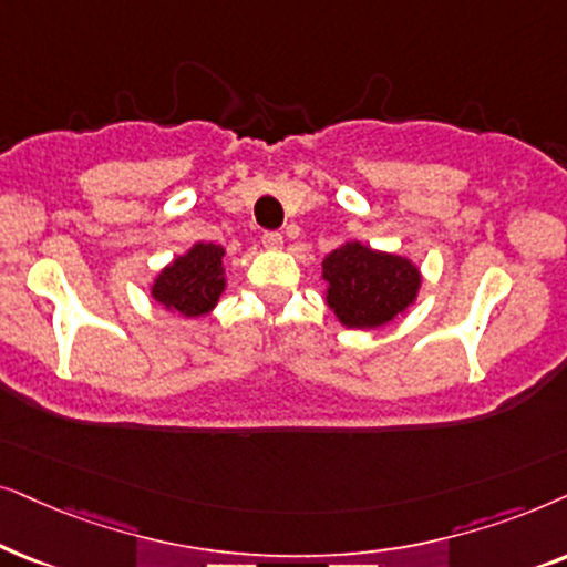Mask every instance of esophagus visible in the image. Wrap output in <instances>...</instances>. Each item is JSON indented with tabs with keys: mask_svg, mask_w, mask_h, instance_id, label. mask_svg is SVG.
I'll return each mask as SVG.
<instances>
[{
	"mask_svg": "<svg viewBox=\"0 0 567 567\" xmlns=\"http://www.w3.org/2000/svg\"><path fill=\"white\" fill-rule=\"evenodd\" d=\"M261 244L271 248V251H277V248H282V233L277 230H264L261 233Z\"/></svg>",
	"mask_w": 567,
	"mask_h": 567,
	"instance_id": "1",
	"label": "esophagus"
}]
</instances>
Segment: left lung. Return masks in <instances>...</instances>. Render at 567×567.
I'll return each mask as SVG.
<instances>
[{"instance_id":"1","label":"left lung","mask_w":567,"mask_h":567,"mask_svg":"<svg viewBox=\"0 0 567 567\" xmlns=\"http://www.w3.org/2000/svg\"><path fill=\"white\" fill-rule=\"evenodd\" d=\"M329 282L327 303L352 329L381 327L404 311L417 296L420 275L410 261L379 254L360 244H344L323 259Z\"/></svg>"}]
</instances>
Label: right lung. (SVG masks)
<instances>
[{
    "mask_svg": "<svg viewBox=\"0 0 567 567\" xmlns=\"http://www.w3.org/2000/svg\"><path fill=\"white\" fill-rule=\"evenodd\" d=\"M223 254L220 246L196 244L186 256H178L155 279L153 296L157 303L184 316H202L215 308L225 288Z\"/></svg>",
    "mask_w": 567,
    "mask_h": 567,
    "instance_id": "obj_1",
    "label": "right lung"
}]
</instances>
